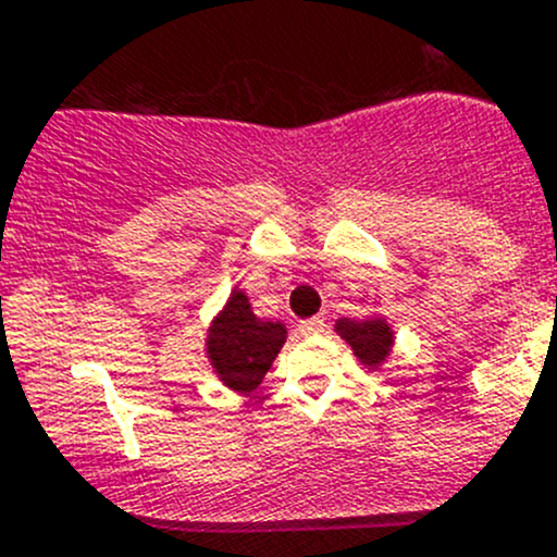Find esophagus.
Instances as JSON below:
<instances>
[{"mask_svg": "<svg viewBox=\"0 0 557 557\" xmlns=\"http://www.w3.org/2000/svg\"><path fill=\"white\" fill-rule=\"evenodd\" d=\"M324 330V319L322 317H311V319H302L300 322V333L311 335V333H322Z\"/></svg>", "mask_w": 557, "mask_h": 557, "instance_id": "esophagus-1", "label": "esophagus"}]
</instances>
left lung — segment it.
<instances>
[{
  "mask_svg": "<svg viewBox=\"0 0 557 557\" xmlns=\"http://www.w3.org/2000/svg\"><path fill=\"white\" fill-rule=\"evenodd\" d=\"M335 330L341 333V338L349 341L355 355L360 357L366 366H379V362L389 355V346H393V333H389V327L384 324V319H366V322H357V319H338Z\"/></svg>",
  "mask_w": 557,
  "mask_h": 557,
  "instance_id": "obj_1",
  "label": "left lung"
}]
</instances>
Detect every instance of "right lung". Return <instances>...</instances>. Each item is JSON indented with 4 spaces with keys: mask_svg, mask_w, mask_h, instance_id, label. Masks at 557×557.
<instances>
[{
    "mask_svg": "<svg viewBox=\"0 0 557 557\" xmlns=\"http://www.w3.org/2000/svg\"><path fill=\"white\" fill-rule=\"evenodd\" d=\"M284 341V324L257 319L244 292H235L222 317L213 322L208 351L222 382L240 393H249L265 379Z\"/></svg>",
    "mask_w": 557,
    "mask_h": 557,
    "instance_id": "add662e5",
    "label": "right lung"
}]
</instances>
